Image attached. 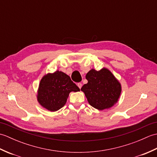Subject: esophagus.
<instances>
[{
	"label": "esophagus",
	"mask_w": 157,
	"mask_h": 157,
	"mask_svg": "<svg viewBox=\"0 0 157 157\" xmlns=\"http://www.w3.org/2000/svg\"><path fill=\"white\" fill-rule=\"evenodd\" d=\"M77 85H78V87H79V89H81L82 86V84H81V83H78V84H77Z\"/></svg>",
	"instance_id": "1"
}]
</instances>
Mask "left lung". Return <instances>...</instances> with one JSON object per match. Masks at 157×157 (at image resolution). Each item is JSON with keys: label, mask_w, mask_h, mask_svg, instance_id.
Here are the masks:
<instances>
[{"label": "left lung", "mask_w": 157, "mask_h": 157, "mask_svg": "<svg viewBox=\"0 0 157 157\" xmlns=\"http://www.w3.org/2000/svg\"><path fill=\"white\" fill-rule=\"evenodd\" d=\"M86 78L88 83L82 86L81 90L93 107L102 111L111 108L118 102L121 85L109 69L103 67L96 71L92 69Z\"/></svg>", "instance_id": "left-lung-1"}]
</instances>
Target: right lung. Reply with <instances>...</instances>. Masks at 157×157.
I'll return each mask as SVG.
<instances>
[{"instance_id": "obj_1", "label": "right lung", "mask_w": 157, "mask_h": 157, "mask_svg": "<svg viewBox=\"0 0 157 157\" xmlns=\"http://www.w3.org/2000/svg\"><path fill=\"white\" fill-rule=\"evenodd\" d=\"M79 90L69 75L57 70L55 73H48L42 77L36 97L43 108L55 112L66 104L70 92Z\"/></svg>"}]
</instances>
